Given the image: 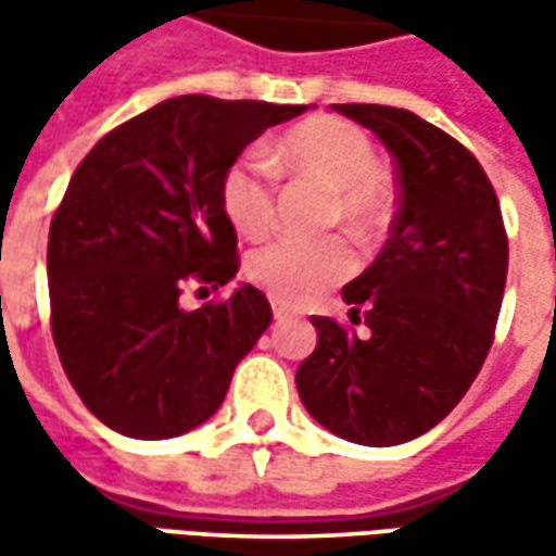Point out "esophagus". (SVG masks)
Masks as SVG:
<instances>
[{"instance_id": "34e87169", "label": "esophagus", "mask_w": 556, "mask_h": 556, "mask_svg": "<svg viewBox=\"0 0 556 556\" xmlns=\"http://www.w3.org/2000/svg\"><path fill=\"white\" fill-rule=\"evenodd\" d=\"M271 315H275V321H288V318H296V312L285 306V303H271Z\"/></svg>"}]
</instances>
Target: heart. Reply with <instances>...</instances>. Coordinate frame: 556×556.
<instances>
[{
    "instance_id": "heart-1",
    "label": "heart",
    "mask_w": 556,
    "mask_h": 556,
    "mask_svg": "<svg viewBox=\"0 0 556 556\" xmlns=\"http://www.w3.org/2000/svg\"><path fill=\"white\" fill-rule=\"evenodd\" d=\"M271 161L290 173L331 188V219L358 235L374 231L387 210V188L377 173L374 141L350 119L306 117L271 144ZM219 203L228 225L241 238H263L275 223L271 166L260 151H244L225 166ZM247 278L278 303H309L350 278L353 247L340 238L293 241L281 238L247 256Z\"/></svg>"
}]
</instances>
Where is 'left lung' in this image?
<instances>
[{"label":"left lung","instance_id":"8db88e82","mask_svg":"<svg viewBox=\"0 0 556 556\" xmlns=\"http://www.w3.org/2000/svg\"><path fill=\"white\" fill-rule=\"evenodd\" d=\"M393 154L399 210L380 256L343 288L353 325L312 315L315 353L300 399L325 430L358 445L424 437L470 390L498 321L507 235L477 157L412 111L333 104Z\"/></svg>","mask_w":556,"mask_h":556}]
</instances>
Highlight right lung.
Returning a JSON list of instances; mask_svg holds the SVG:
<instances>
[{
  "label": "right lung",
  "mask_w": 556,
  "mask_h": 556,
  "mask_svg": "<svg viewBox=\"0 0 556 556\" xmlns=\"http://www.w3.org/2000/svg\"><path fill=\"white\" fill-rule=\"evenodd\" d=\"M309 108L166 98L76 166L49 228L52 337L79 399L111 430L173 439L219 412L271 306L250 285L203 309L179 296L238 271V235L219 203L225 166Z\"/></svg>",
  "instance_id": "right-lung-1"
}]
</instances>
